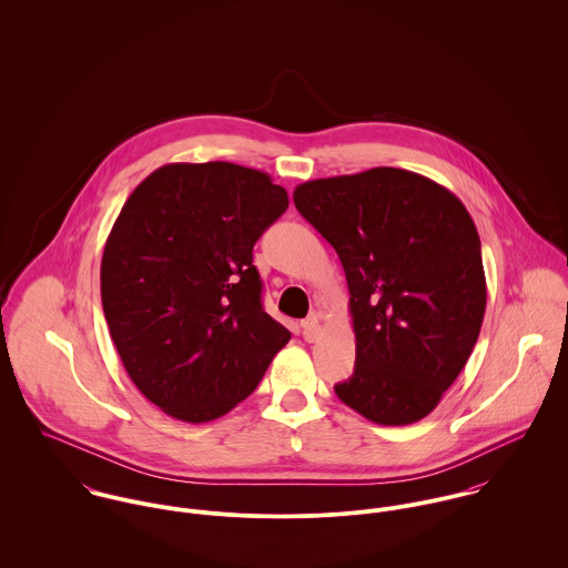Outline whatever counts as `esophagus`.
I'll use <instances>...</instances> for the list:
<instances>
[{
  "label": "esophagus",
  "mask_w": 568,
  "mask_h": 568,
  "mask_svg": "<svg viewBox=\"0 0 568 568\" xmlns=\"http://www.w3.org/2000/svg\"><path fill=\"white\" fill-rule=\"evenodd\" d=\"M320 332H322V325H320L317 315H311L308 320L302 322V334H304V338H306L308 343L317 341V338H320Z\"/></svg>",
  "instance_id": "34e87169"
}]
</instances>
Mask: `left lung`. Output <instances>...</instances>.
<instances>
[{"mask_svg": "<svg viewBox=\"0 0 568 568\" xmlns=\"http://www.w3.org/2000/svg\"><path fill=\"white\" fill-rule=\"evenodd\" d=\"M300 214L334 246L349 288L354 374L334 385L363 417H426L466 367L486 315L481 241L464 203L403 168L306 181Z\"/></svg>", "mask_w": 568, "mask_h": 568, "instance_id": "obj_1", "label": "left lung"}]
</instances>
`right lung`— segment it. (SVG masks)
I'll return each instance as SVG.
<instances>
[{"label": "right lung", "instance_id": "add662e5", "mask_svg": "<svg viewBox=\"0 0 568 568\" xmlns=\"http://www.w3.org/2000/svg\"><path fill=\"white\" fill-rule=\"evenodd\" d=\"M286 207L266 172L230 162L168 163L126 199L102 253V308L126 374L170 417L225 415L288 343L253 266Z\"/></svg>", "mask_w": 568, "mask_h": 568}]
</instances>
